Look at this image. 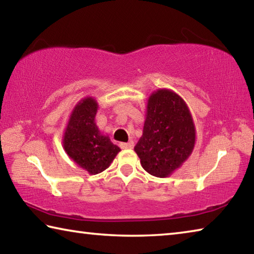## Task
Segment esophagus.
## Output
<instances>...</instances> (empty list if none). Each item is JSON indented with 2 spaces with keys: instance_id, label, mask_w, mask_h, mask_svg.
Masks as SVG:
<instances>
[{
  "instance_id": "esophagus-1",
  "label": "esophagus",
  "mask_w": 254,
  "mask_h": 254,
  "mask_svg": "<svg viewBox=\"0 0 254 254\" xmlns=\"http://www.w3.org/2000/svg\"><path fill=\"white\" fill-rule=\"evenodd\" d=\"M134 147V143H133V141H128V142H121L120 143V148L122 149H132Z\"/></svg>"
}]
</instances>
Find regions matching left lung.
<instances>
[{
    "label": "left lung",
    "mask_w": 254,
    "mask_h": 254,
    "mask_svg": "<svg viewBox=\"0 0 254 254\" xmlns=\"http://www.w3.org/2000/svg\"><path fill=\"white\" fill-rule=\"evenodd\" d=\"M194 144L195 127L186 103L167 89L153 93L142 137L134 147L143 169L156 177H167L189 157Z\"/></svg>",
    "instance_id": "8db88e82"
}]
</instances>
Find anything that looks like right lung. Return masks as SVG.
I'll return each mask as SVG.
<instances>
[{
  "mask_svg": "<svg viewBox=\"0 0 254 254\" xmlns=\"http://www.w3.org/2000/svg\"><path fill=\"white\" fill-rule=\"evenodd\" d=\"M97 103L91 97L77 104L68 123L64 148L77 165L96 175L105 170L120 151L109 136L102 135L94 123Z\"/></svg>",
  "mask_w": 254,
  "mask_h": 254,
  "instance_id": "obj_1",
  "label": "right lung"
}]
</instances>
